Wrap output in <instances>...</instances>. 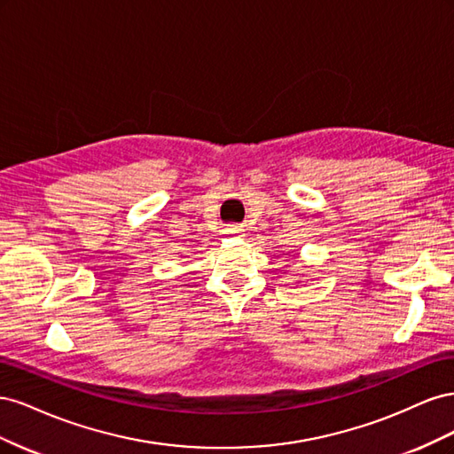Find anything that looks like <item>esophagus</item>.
I'll use <instances>...</instances> for the list:
<instances>
[{"label":"esophagus","instance_id":"obj_1","mask_svg":"<svg viewBox=\"0 0 454 454\" xmlns=\"http://www.w3.org/2000/svg\"><path fill=\"white\" fill-rule=\"evenodd\" d=\"M227 232H231V235H242V232H244V229H242L240 225H229Z\"/></svg>","mask_w":454,"mask_h":454}]
</instances>
